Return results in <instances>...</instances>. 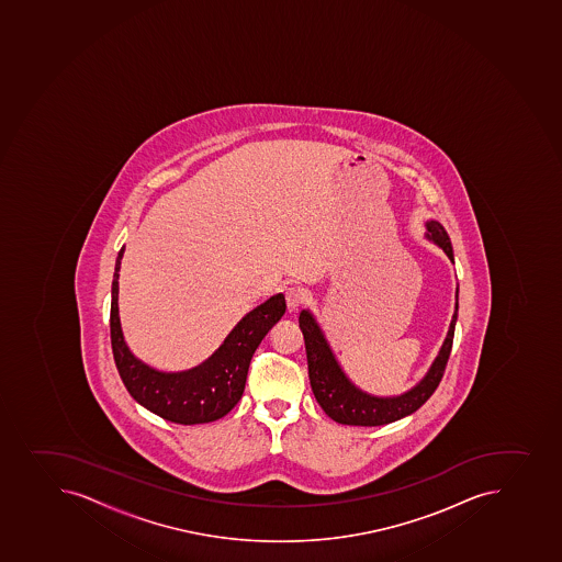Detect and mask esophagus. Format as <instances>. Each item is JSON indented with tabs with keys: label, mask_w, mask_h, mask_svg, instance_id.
<instances>
[{
	"label": "esophagus",
	"mask_w": 562,
	"mask_h": 562,
	"mask_svg": "<svg viewBox=\"0 0 562 562\" xmlns=\"http://www.w3.org/2000/svg\"><path fill=\"white\" fill-rule=\"evenodd\" d=\"M285 302H288L289 311L299 310L302 302H304V293H302V289L294 288V285L285 289Z\"/></svg>",
	"instance_id": "1"
}]
</instances>
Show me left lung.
I'll use <instances>...</instances> for the list:
<instances>
[{
	"instance_id": "8db88e82",
	"label": "left lung",
	"mask_w": 562,
	"mask_h": 562,
	"mask_svg": "<svg viewBox=\"0 0 562 562\" xmlns=\"http://www.w3.org/2000/svg\"><path fill=\"white\" fill-rule=\"evenodd\" d=\"M428 238L448 255L454 263L453 247L449 241L448 233L439 222H428ZM459 299V289H457ZM459 315V300L454 304L453 318L449 324L448 337L443 340L439 357L428 373L413 390L401 396H373L363 393L351 380L346 376L342 368L338 366L324 333L316 324L310 311L300 313V329L304 333L305 353H307V368H310V382L316 402L331 417L335 423L346 426H384L417 412L429 396L434 395L443 376V369L448 363L451 346H453L454 324Z\"/></svg>"
}]
</instances>
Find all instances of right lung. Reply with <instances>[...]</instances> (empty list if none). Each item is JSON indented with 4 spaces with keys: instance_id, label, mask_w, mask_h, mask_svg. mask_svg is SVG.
Segmentation results:
<instances>
[{
    "instance_id": "1",
    "label": "right lung",
    "mask_w": 562,
    "mask_h": 562,
    "mask_svg": "<svg viewBox=\"0 0 562 562\" xmlns=\"http://www.w3.org/2000/svg\"><path fill=\"white\" fill-rule=\"evenodd\" d=\"M122 257L123 247L114 268L111 346L128 393L149 412L175 424L193 426L224 417L241 398L252 353L285 313L283 294H274L247 313L205 362L180 373H164L136 359L123 340L119 316Z\"/></svg>"
}]
</instances>
